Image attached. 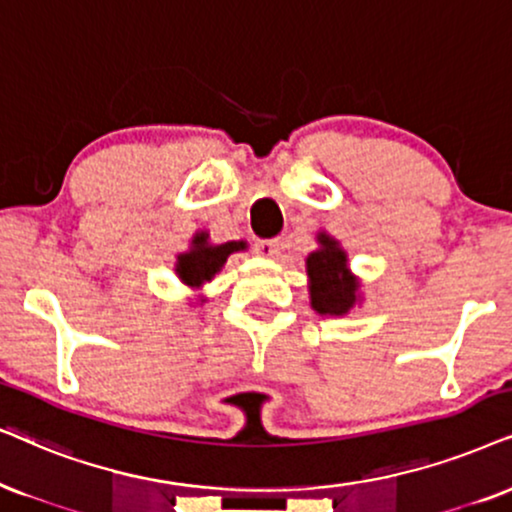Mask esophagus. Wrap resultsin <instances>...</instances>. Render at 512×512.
I'll return each instance as SVG.
<instances>
[{"instance_id": "obj_1", "label": "esophagus", "mask_w": 512, "mask_h": 512, "mask_svg": "<svg viewBox=\"0 0 512 512\" xmlns=\"http://www.w3.org/2000/svg\"><path fill=\"white\" fill-rule=\"evenodd\" d=\"M278 250H281L278 238H271V241H255V252L262 257H276Z\"/></svg>"}]
</instances>
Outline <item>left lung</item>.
<instances>
[{"label":"left lung","mask_w":512,"mask_h":512,"mask_svg":"<svg viewBox=\"0 0 512 512\" xmlns=\"http://www.w3.org/2000/svg\"><path fill=\"white\" fill-rule=\"evenodd\" d=\"M319 248L304 260L307 267L309 304L321 316H347L361 304V281L349 269L347 250L328 231L316 234Z\"/></svg>","instance_id":"obj_1"}]
</instances>
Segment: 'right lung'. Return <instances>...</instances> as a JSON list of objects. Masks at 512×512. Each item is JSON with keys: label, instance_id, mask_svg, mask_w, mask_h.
Here are the masks:
<instances>
[{"label": "right lung", "instance_id": "add662e5", "mask_svg": "<svg viewBox=\"0 0 512 512\" xmlns=\"http://www.w3.org/2000/svg\"><path fill=\"white\" fill-rule=\"evenodd\" d=\"M248 250V241H229V243H212L210 234L205 229H198L193 234L189 250L179 252L177 262H174V271L184 286L193 290H200L205 283H210L234 252ZM205 297H200V304Z\"/></svg>", "mask_w": 512, "mask_h": 512}]
</instances>
